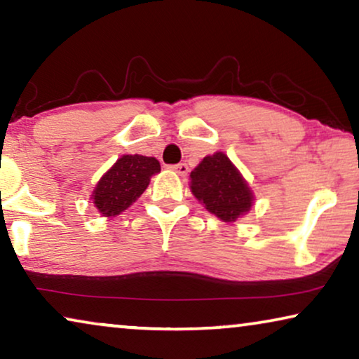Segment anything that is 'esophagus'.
<instances>
[{
    "label": "esophagus",
    "mask_w": 359,
    "mask_h": 359,
    "mask_svg": "<svg viewBox=\"0 0 359 359\" xmlns=\"http://www.w3.org/2000/svg\"><path fill=\"white\" fill-rule=\"evenodd\" d=\"M170 170H174V172H177L179 175H187L189 174V165L185 163H180V164H175V165H170L169 168Z\"/></svg>",
    "instance_id": "obj_1"
}]
</instances>
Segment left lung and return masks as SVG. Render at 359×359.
Masks as SVG:
<instances>
[{
	"label": "left lung",
	"instance_id": "obj_1",
	"mask_svg": "<svg viewBox=\"0 0 359 359\" xmlns=\"http://www.w3.org/2000/svg\"><path fill=\"white\" fill-rule=\"evenodd\" d=\"M190 190L205 208L224 223L247 215L254 206V191L224 153L206 156L190 172Z\"/></svg>",
	"mask_w": 359,
	"mask_h": 359
}]
</instances>
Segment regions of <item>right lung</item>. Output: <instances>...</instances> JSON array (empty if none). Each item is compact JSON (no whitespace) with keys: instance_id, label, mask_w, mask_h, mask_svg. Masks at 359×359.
Instances as JSON below:
<instances>
[{"instance_id":"1","label":"right lung","mask_w":359,"mask_h":359,"mask_svg":"<svg viewBox=\"0 0 359 359\" xmlns=\"http://www.w3.org/2000/svg\"><path fill=\"white\" fill-rule=\"evenodd\" d=\"M159 170L161 164L156 158L123 154L94 187L93 205L105 218L120 215L140 198Z\"/></svg>"}]
</instances>
